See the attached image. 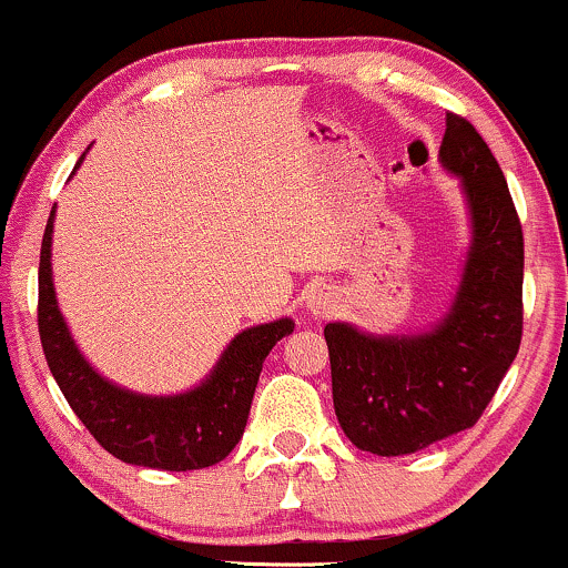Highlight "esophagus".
Instances as JSON below:
<instances>
[{"mask_svg":"<svg viewBox=\"0 0 568 568\" xmlns=\"http://www.w3.org/2000/svg\"><path fill=\"white\" fill-rule=\"evenodd\" d=\"M336 310V293L328 288V285H317L306 293V312L315 317L328 315V312Z\"/></svg>","mask_w":568,"mask_h":568,"instance_id":"obj_1","label":"esophagus"}]
</instances>
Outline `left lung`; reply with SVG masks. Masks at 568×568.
I'll return each instance as SVG.
<instances>
[{"instance_id":"1","label":"left lung","mask_w":568,"mask_h":568,"mask_svg":"<svg viewBox=\"0 0 568 568\" xmlns=\"http://www.w3.org/2000/svg\"><path fill=\"white\" fill-rule=\"evenodd\" d=\"M440 168L459 179L470 245L438 323L416 334L325 325L334 408L361 452L403 456L480 419L524 331V232L505 173L470 122L446 114Z\"/></svg>"}]
</instances>
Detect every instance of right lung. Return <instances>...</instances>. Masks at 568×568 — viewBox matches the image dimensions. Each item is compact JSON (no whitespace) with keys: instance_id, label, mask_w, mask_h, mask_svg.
Here are the masks:
<instances>
[{"instance_id":"right-lung-1","label":"right lung","mask_w":568,"mask_h":568,"mask_svg":"<svg viewBox=\"0 0 568 568\" xmlns=\"http://www.w3.org/2000/svg\"><path fill=\"white\" fill-rule=\"evenodd\" d=\"M53 224L55 207L44 226L39 256V336L50 374L71 410L109 454L128 465L186 473L226 459L245 433L264 357L280 338L291 334V317L240 331L221 352L211 374L184 393H133L98 374L71 336L55 298Z\"/></svg>"}]
</instances>
